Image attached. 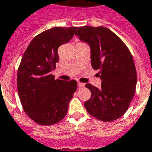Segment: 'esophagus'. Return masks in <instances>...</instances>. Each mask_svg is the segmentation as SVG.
Listing matches in <instances>:
<instances>
[{
	"label": "esophagus",
	"instance_id": "34e87169",
	"mask_svg": "<svg viewBox=\"0 0 152 152\" xmlns=\"http://www.w3.org/2000/svg\"><path fill=\"white\" fill-rule=\"evenodd\" d=\"M77 86H78V87H83L85 86V84L83 83H80V82H77Z\"/></svg>",
	"mask_w": 152,
	"mask_h": 152
}]
</instances>
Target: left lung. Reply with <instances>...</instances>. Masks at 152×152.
<instances>
[{"instance_id": "obj_1", "label": "left lung", "mask_w": 152, "mask_h": 152, "mask_svg": "<svg viewBox=\"0 0 152 152\" xmlns=\"http://www.w3.org/2000/svg\"><path fill=\"white\" fill-rule=\"evenodd\" d=\"M91 49V62L99 69L101 87L87 83L91 96L84 103L90 115L102 121L122 117L134 96L137 72L131 53L116 34L104 26H81L75 32Z\"/></svg>"}]
</instances>
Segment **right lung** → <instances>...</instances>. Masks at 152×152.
<instances>
[{
	"mask_svg": "<svg viewBox=\"0 0 152 152\" xmlns=\"http://www.w3.org/2000/svg\"><path fill=\"white\" fill-rule=\"evenodd\" d=\"M76 29L53 27L42 32L22 58L17 75L18 96L25 113L39 125L51 126L62 120L77 90L75 80L55 79L52 75L59 61L58 48L73 38Z\"/></svg>",
	"mask_w": 152,
	"mask_h": 152,
	"instance_id": "add662e5",
	"label": "right lung"
}]
</instances>
